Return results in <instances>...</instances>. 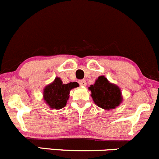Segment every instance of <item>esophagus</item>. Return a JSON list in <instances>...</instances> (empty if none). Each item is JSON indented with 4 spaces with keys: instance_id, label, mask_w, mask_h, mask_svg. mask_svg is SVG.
<instances>
[{
    "instance_id": "esophagus-1",
    "label": "esophagus",
    "mask_w": 159,
    "mask_h": 159,
    "mask_svg": "<svg viewBox=\"0 0 159 159\" xmlns=\"http://www.w3.org/2000/svg\"><path fill=\"white\" fill-rule=\"evenodd\" d=\"M79 84L81 86H82V87H84V86H86L87 83H86L85 80H81V81H79Z\"/></svg>"
}]
</instances>
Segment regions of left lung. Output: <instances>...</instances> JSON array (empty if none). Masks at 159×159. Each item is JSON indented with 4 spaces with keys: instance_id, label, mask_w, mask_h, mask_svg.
I'll use <instances>...</instances> for the list:
<instances>
[{
    "instance_id": "obj_1",
    "label": "left lung",
    "mask_w": 159,
    "mask_h": 159,
    "mask_svg": "<svg viewBox=\"0 0 159 159\" xmlns=\"http://www.w3.org/2000/svg\"><path fill=\"white\" fill-rule=\"evenodd\" d=\"M94 103L105 110L114 109L122 101L121 89L110 83L105 76H99L94 84L89 88Z\"/></svg>"
}]
</instances>
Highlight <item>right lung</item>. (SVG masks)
<instances>
[{
	"mask_svg": "<svg viewBox=\"0 0 159 159\" xmlns=\"http://www.w3.org/2000/svg\"><path fill=\"white\" fill-rule=\"evenodd\" d=\"M79 86L77 82L63 84L60 78H56L52 83L44 89V100L52 109H61L66 105L70 91Z\"/></svg>",
	"mask_w": 159,
	"mask_h": 159,
	"instance_id": "obj_1",
	"label": "right lung"
}]
</instances>
